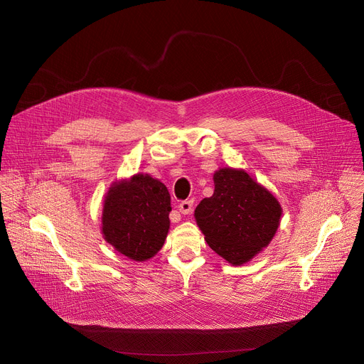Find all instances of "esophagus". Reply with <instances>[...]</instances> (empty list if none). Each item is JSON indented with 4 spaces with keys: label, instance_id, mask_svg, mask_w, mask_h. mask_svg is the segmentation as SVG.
<instances>
[{
    "label": "esophagus",
    "instance_id": "34e87169",
    "mask_svg": "<svg viewBox=\"0 0 364 364\" xmlns=\"http://www.w3.org/2000/svg\"><path fill=\"white\" fill-rule=\"evenodd\" d=\"M178 210L183 215H188L193 212V200H184L178 204Z\"/></svg>",
    "mask_w": 364,
    "mask_h": 364
}]
</instances>
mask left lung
<instances>
[{
    "label": "left lung",
    "mask_w": 364,
    "mask_h": 364,
    "mask_svg": "<svg viewBox=\"0 0 364 364\" xmlns=\"http://www.w3.org/2000/svg\"><path fill=\"white\" fill-rule=\"evenodd\" d=\"M213 180L215 193L196 207V222L216 253L242 265L274 237L281 205L243 170L220 168Z\"/></svg>",
    "instance_id": "left-lung-1"
}]
</instances>
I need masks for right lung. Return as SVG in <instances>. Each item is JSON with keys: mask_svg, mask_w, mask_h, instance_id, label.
Masks as SVG:
<instances>
[{"mask_svg": "<svg viewBox=\"0 0 364 364\" xmlns=\"http://www.w3.org/2000/svg\"><path fill=\"white\" fill-rule=\"evenodd\" d=\"M171 212L167 187L149 176L136 174L111 187L102 213V233L118 252L145 261L166 240Z\"/></svg>", "mask_w": 364, "mask_h": 364, "instance_id": "obj_1", "label": "right lung"}]
</instances>
